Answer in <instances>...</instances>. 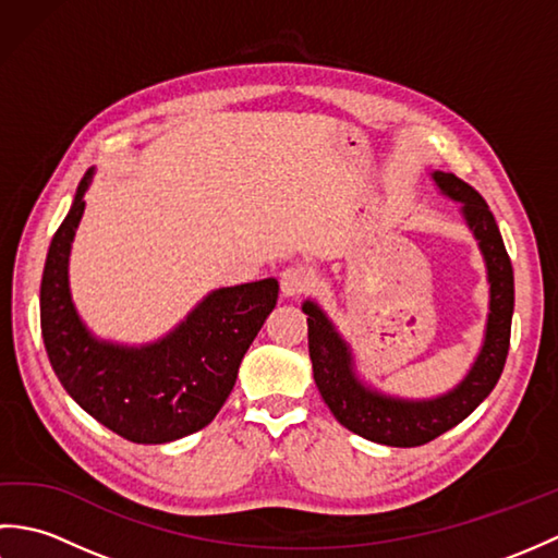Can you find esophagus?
Segmentation results:
<instances>
[{"label": "esophagus", "mask_w": 558, "mask_h": 558, "mask_svg": "<svg viewBox=\"0 0 558 558\" xmlns=\"http://www.w3.org/2000/svg\"><path fill=\"white\" fill-rule=\"evenodd\" d=\"M316 286V276L312 268L306 266H290L282 270L280 276V288L286 298H300V294L310 292Z\"/></svg>", "instance_id": "esophagus-1"}]
</instances>
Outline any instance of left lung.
<instances>
[{
  "label": "left lung",
  "instance_id": "obj_1",
  "mask_svg": "<svg viewBox=\"0 0 558 558\" xmlns=\"http://www.w3.org/2000/svg\"><path fill=\"white\" fill-rule=\"evenodd\" d=\"M446 196L462 204V218L480 242L489 278V318L484 345L462 381L432 400L390 398L364 386L352 369V352L316 302L306 300L302 312L310 324V357L314 381L336 420L369 441L398 448L424 446L453 429L487 398L508 357L513 318V266L506 254L499 225L475 189L450 172H434Z\"/></svg>",
  "mask_w": 558,
  "mask_h": 558
}]
</instances>
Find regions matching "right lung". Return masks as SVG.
I'll return each instance as SVG.
<instances>
[{
  "mask_svg": "<svg viewBox=\"0 0 558 558\" xmlns=\"http://www.w3.org/2000/svg\"><path fill=\"white\" fill-rule=\"evenodd\" d=\"M83 177L52 236L40 282L47 357L66 393L110 432L134 444H168L213 422L236 381L242 357L278 302L266 278L210 292L172 333L141 348L98 340L69 292V252L86 208Z\"/></svg>",
  "mask_w": 558,
  "mask_h": 558,
  "instance_id": "1",
  "label": "right lung"
}]
</instances>
